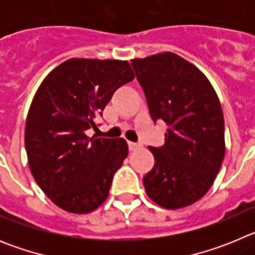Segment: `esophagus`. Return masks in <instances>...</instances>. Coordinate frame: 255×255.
I'll return each instance as SVG.
<instances>
[{
    "instance_id": "34e87169",
    "label": "esophagus",
    "mask_w": 255,
    "mask_h": 255,
    "mask_svg": "<svg viewBox=\"0 0 255 255\" xmlns=\"http://www.w3.org/2000/svg\"><path fill=\"white\" fill-rule=\"evenodd\" d=\"M129 149L130 150H135L138 149V148H140V144H136V143H132V141H129Z\"/></svg>"
}]
</instances>
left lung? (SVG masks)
I'll list each match as a JSON object with an SVG mask.
<instances>
[{"instance_id":"1","label":"left lung","mask_w":255,"mask_h":255,"mask_svg":"<svg viewBox=\"0 0 255 255\" xmlns=\"http://www.w3.org/2000/svg\"><path fill=\"white\" fill-rule=\"evenodd\" d=\"M150 117L168 125L164 145L149 147L154 166L144 176L148 197L179 209L206 195L225 152V121L217 93L197 66L172 52L132 58Z\"/></svg>"}]
</instances>
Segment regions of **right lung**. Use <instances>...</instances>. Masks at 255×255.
<instances>
[{
    "label": "right lung",
    "mask_w": 255,
    "mask_h": 255,
    "mask_svg": "<svg viewBox=\"0 0 255 255\" xmlns=\"http://www.w3.org/2000/svg\"><path fill=\"white\" fill-rule=\"evenodd\" d=\"M128 61L70 58L40 83L25 124L30 172L57 207L76 215L107 199L128 157L124 139L88 136L117 88L134 80Z\"/></svg>",
    "instance_id": "1"
}]
</instances>
